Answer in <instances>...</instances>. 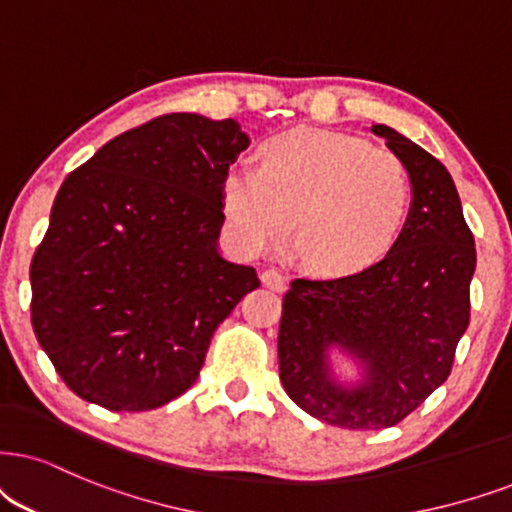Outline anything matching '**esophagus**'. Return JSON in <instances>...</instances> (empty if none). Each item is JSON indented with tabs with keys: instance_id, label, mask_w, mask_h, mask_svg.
<instances>
[{
	"instance_id": "34e87169",
	"label": "esophagus",
	"mask_w": 512,
	"mask_h": 512,
	"mask_svg": "<svg viewBox=\"0 0 512 512\" xmlns=\"http://www.w3.org/2000/svg\"><path fill=\"white\" fill-rule=\"evenodd\" d=\"M262 283L269 290H276V293H281V290L288 288V276H283L281 271H276V269H267V271H262Z\"/></svg>"
}]
</instances>
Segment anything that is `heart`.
I'll use <instances>...</instances> for the list:
<instances>
[{
  "mask_svg": "<svg viewBox=\"0 0 512 512\" xmlns=\"http://www.w3.org/2000/svg\"><path fill=\"white\" fill-rule=\"evenodd\" d=\"M413 186L385 148L328 129L271 137L260 167L236 165L222 184L226 229L245 252L288 234L321 276H354L394 248L409 222Z\"/></svg>",
  "mask_w": 512,
  "mask_h": 512,
  "instance_id": "b5f03b06",
  "label": "heart"
}]
</instances>
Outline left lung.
Here are the masks:
<instances>
[{
  "mask_svg": "<svg viewBox=\"0 0 512 512\" xmlns=\"http://www.w3.org/2000/svg\"><path fill=\"white\" fill-rule=\"evenodd\" d=\"M371 132L409 170V222L361 274L295 278L278 326L283 390L309 416L347 430L392 428L444 385L470 323L477 264L449 170L397 129ZM335 351L358 368L354 381L334 373Z\"/></svg>",
  "mask_w": 512,
  "mask_h": 512,
  "instance_id": "8db88e82",
  "label": "left lung"
}]
</instances>
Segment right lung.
<instances>
[{"instance_id": "add662e5", "label": "right lung", "mask_w": 512, "mask_h": 512, "mask_svg": "<svg viewBox=\"0 0 512 512\" xmlns=\"http://www.w3.org/2000/svg\"><path fill=\"white\" fill-rule=\"evenodd\" d=\"M250 146L234 118L160 115L58 189L30 264L32 328L77 397L151 411L196 383L255 269L219 252L222 184Z\"/></svg>"}]
</instances>
